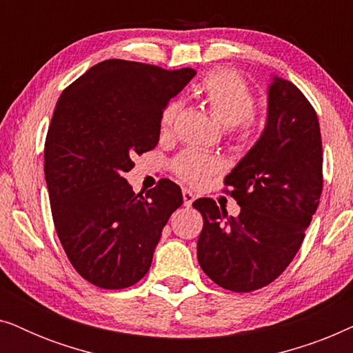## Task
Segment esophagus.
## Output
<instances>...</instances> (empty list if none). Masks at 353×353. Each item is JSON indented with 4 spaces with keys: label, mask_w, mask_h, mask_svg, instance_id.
<instances>
[{
    "label": "esophagus",
    "mask_w": 353,
    "mask_h": 353,
    "mask_svg": "<svg viewBox=\"0 0 353 353\" xmlns=\"http://www.w3.org/2000/svg\"><path fill=\"white\" fill-rule=\"evenodd\" d=\"M194 199H196V196L192 194L190 190H183V201H185V207H191Z\"/></svg>",
    "instance_id": "esophagus-1"
}]
</instances>
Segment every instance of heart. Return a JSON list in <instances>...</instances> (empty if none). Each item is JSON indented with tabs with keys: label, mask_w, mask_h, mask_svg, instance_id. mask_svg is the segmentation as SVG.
Returning a JSON list of instances; mask_svg holds the SVG:
<instances>
[{
	"label": "heart",
	"mask_w": 353,
	"mask_h": 353,
	"mask_svg": "<svg viewBox=\"0 0 353 353\" xmlns=\"http://www.w3.org/2000/svg\"><path fill=\"white\" fill-rule=\"evenodd\" d=\"M196 94L201 96L209 108L212 117L221 127L234 128L241 125L244 132H248L252 123L255 98L248 81L239 74L228 69L210 72L196 86ZM180 109L181 104L178 101H170L163 108L161 114L162 130L172 127ZM220 168L221 162L219 159L207 156L196 149H188L175 161L176 175L191 185H202Z\"/></svg>",
	"instance_id": "heart-1"
}]
</instances>
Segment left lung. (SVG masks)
<instances>
[{"instance_id": "left-lung-1", "label": "left lung", "mask_w": 353, "mask_h": 353, "mask_svg": "<svg viewBox=\"0 0 353 353\" xmlns=\"http://www.w3.org/2000/svg\"><path fill=\"white\" fill-rule=\"evenodd\" d=\"M225 185L241 212L228 216L209 197L192 204L204 219L197 260L220 288L250 292L274 281L292 262L320 204V123L289 80L273 75L263 132Z\"/></svg>"}]
</instances>
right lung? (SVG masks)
<instances>
[{
	"label": "right lung",
	"instance_id": "1",
	"mask_svg": "<svg viewBox=\"0 0 353 353\" xmlns=\"http://www.w3.org/2000/svg\"><path fill=\"white\" fill-rule=\"evenodd\" d=\"M196 75L143 62L109 59L67 86L45 144V176L62 248L94 286L123 289L149 272L180 186L159 181L146 194L123 178L133 156L151 151L168 101Z\"/></svg>",
	"mask_w": 353,
	"mask_h": 353
}]
</instances>
